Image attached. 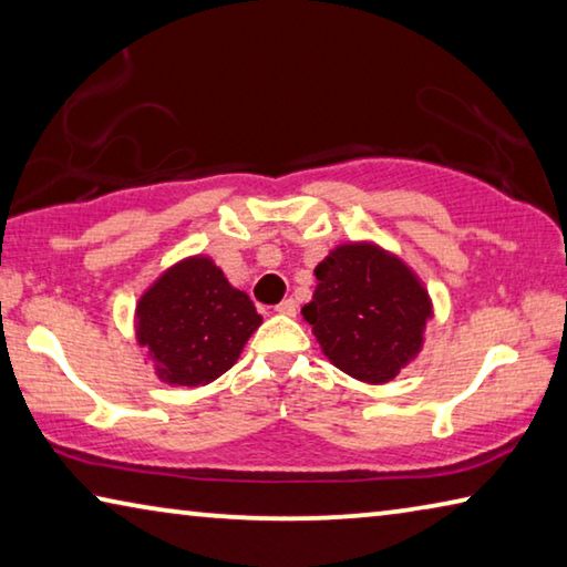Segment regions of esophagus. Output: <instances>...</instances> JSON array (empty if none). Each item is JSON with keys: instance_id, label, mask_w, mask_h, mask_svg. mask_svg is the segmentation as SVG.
<instances>
[{"instance_id": "34e87169", "label": "esophagus", "mask_w": 567, "mask_h": 567, "mask_svg": "<svg viewBox=\"0 0 567 567\" xmlns=\"http://www.w3.org/2000/svg\"><path fill=\"white\" fill-rule=\"evenodd\" d=\"M295 310H297V305L292 297H287V300H282L280 305H275V312H280V315H295Z\"/></svg>"}]
</instances>
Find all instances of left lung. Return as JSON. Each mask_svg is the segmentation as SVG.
I'll return each mask as SVG.
<instances>
[{"label": "left lung", "mask_w": 567, "mask_h": 567, "mask_svg": "<svg viewBox=\"0 0 567 567\" xmlns=\"http://www.w3.org/2000/svg\"><path fill=\"white\" fill-rule=\"evenodd\" d=\"M302 307L324 354L348 375L388 382L415 358L430 300L405 265L370 245L338 247Z\"/></svg>", "instance_id": "left-lung-1"}]
</instances>
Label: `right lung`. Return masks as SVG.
I'll use <instances>...</instances> for the list:
<instances>
[{"label": "right lung", "mask_w": 567, "mask_h": 567, "mask_svg": "<svg viewBox=\"0 0 567 567\" xmlns=\"http://www.w3.org/2000/svg\"><path fill=\"white\" fill-rule=\"evenodd\" d=\"M260 322L252 300L207 257L172 267L137 305V340L155 354L157 375L169 385L199 388L217 380Z\"/></svg>", "instance_id": "1"}]
</instances>
